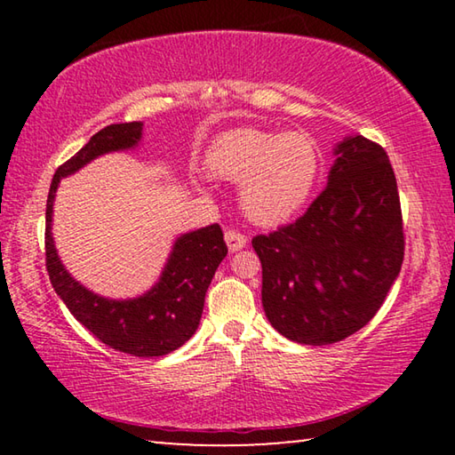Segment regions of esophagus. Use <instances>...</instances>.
I'll return each instance as SVG.
<instances>
[{
  "instance_id": "1",
  "label": "esophagus",
  "mask_w": 455,
  "mask_h": 455,
  "mask_svg": "<svg viewBox=\"0 0 455 455\" xmlns=\"http://www.w3.org/2000/svg\"><path fill=\"white\" fill-rule=\"evenodd\" d=\"M225 241H227L228 251L230 252H236V251H241L243 246L246 244V236L243 233H238V230H235V228H227Z\"/></svg>"
}]
</instances>
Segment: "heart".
Here are the masks:
<instances>
[{"instance_id":"b5f03b06","label":"heart","mask_w":455,"mask_h":455,"mask_svg":"<svg viewBox=\"0 0 455 455\" xmlns=\"http://www.w3.org/2000/svg\"><path fill=\"white\" fill-rule=\"evenodd\" d=\"M206 166L219 179L241 182L246 217L260 225H276L309 198L321 158L317 144L303 132L236 128L211 144Z\"/></svg>"}]
</instances>
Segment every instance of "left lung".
<instances>
[{"instance_id": "1", "label": "left lung", "mask_w": 455, "mask_h": 455, "mask_svg": "<svg viewBox=\"0 0 455 455\" xmlns=\"http://www.w3.org/2000/svg\"><path fill=\"white\" fill-rule=\"evenodd\" d=\"M335 156L327 187L303 217L252 238L267 319L303 345H331L365 327L403 263L402 204L387 152L349 136Z\"/></svg>"}]
</instances>
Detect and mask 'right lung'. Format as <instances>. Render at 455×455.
Returning a JSON list of instances; mask_svg holds the SVG:
<instances>
[{"label":"right lung","mask_w":455,"mask_h":455,"mask_svg":"<svg viewBox=\"0 0 455 455\" xmlns=\"http://www.w3.org/2000/svg\"><path fill=\"white\" fill-rule=\"evenodd\" d=\"M140 138L142 122L110 124L58 168L45 204V268L53 291L70 313L108 347L134 357H160L182 347L198 329L206 289L228 252L220 227L211 225L176 238L158 283L144 295L124 301L100 297L76 281L61 265L52 236L53 198L60 180L102 154L134 148Z\"/></svg>","instance_id":"1"}]
</instances>
